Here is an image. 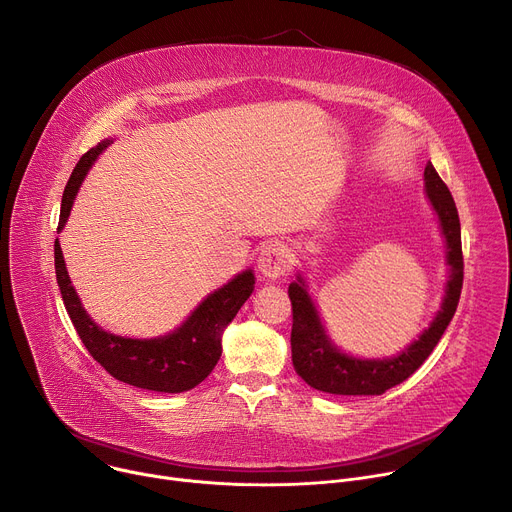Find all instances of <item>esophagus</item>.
<instances>
[{
  "label": "esophagus",
  "mask_w": 512,
  "mask_h": 512,
  "mask_svg": "<svg viewBox=\"0 0 512 512\" xmlns=\"http://www.w3.org/2000/svg\"><path fill=\"white\" fill-rule=\"evenodd\" d=\"M257 267L261 271L263 277L267 279H277L281 277L287 267H289V255H287V249L281 245V243H271V245H265L259 253V259H257Z\"/></svg>",
  "instance_id": "34e87169"
}]
</instances>
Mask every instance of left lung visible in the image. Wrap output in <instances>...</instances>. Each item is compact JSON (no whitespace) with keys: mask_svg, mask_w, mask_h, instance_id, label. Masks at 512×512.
Here are the masks:
<instances>
[{"mask_svg":"<svg viewBox=\"0 0 512 512\" xmlns=\"http://www.w3.org/2000/svg\"><path fill=\"white\" fill-rule=\"evenodd\" d=\"M423 192L437 216V225L444 237L448 279L440 310L429 326L407 344L401 352L381 358L354 356L342 350L328 334L320 310L310 294L308 281L302 271L296 273L287 294L294 308V326H291V360L296 373L314 389L332 395H383L387 389L411 377L423 360L431 354L435 344L450 326L464 281L462 261V233L456 202L448 186L437 176L435 168L427 164L423 172Z\"/></svg>","mask_w":512,"mask_h":512,"instance_id":"8db88e82","label":"left lung"}]
</instances>
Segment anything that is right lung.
I'll return each instance as SVG.
<instances>
[{
    "label": "right lung",
    "mask_w": 512,
    "mask_h": 512,
    "mask_svg": "<svg viewBox=\"0 0 512 512\" xmlns=\"http://www.w3.org/2000/svg\"><path fill=\"white\" fill-rule=\"evenodd\" d=\"M113 139H103L72 170L62 194L58 231L68 223L72 204L97 162ZM56 281L66 312L83 344L101 367L121 383L158 393H184L200 385L216 367L223 352V332L255 289L253 269H243L223 287L214 289L172 332L156 338H129L107 332L83 308L62 257L60 241H54Z\"/></svg>",
    "instance_id": "right-lung-1"
}]
</instances>
